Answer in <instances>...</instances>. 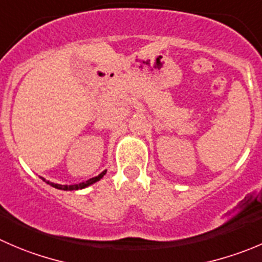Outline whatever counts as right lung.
I'll return each instance as SVG.
<instances>
[{
  "instance_id": "right-lung-1",
  "label": "right lung",
  "mask_w": 262,
  "mask_h": 262,
  "mask_svg": "<svg viewBox=\"0 0 262 262\" xmlns=\"http://www.w3.org/2000/svg\"><path fill=\"white\" fill-rule=\"evenodd\" d=\"M105 174H106V170H105V171L101 172V174L98 175V177L92 178V179L87 180V182H83V183H79V184H73V185L55 184V183H51V182H48V180H46V179H43V180H45V182L47 183V184H50V185H52V187L57 188V189H62V190H77V189H83V188H85V187H88V185L93 184V183H96V182H97V180H100L101 178H102Z\"/></svg>"
}]
</instances>
